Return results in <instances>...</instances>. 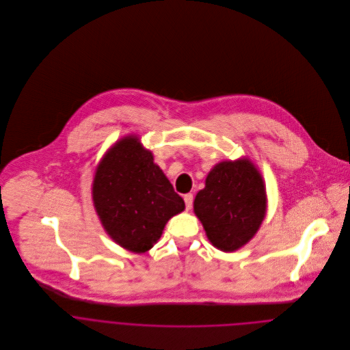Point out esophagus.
Segmentation results:
<instances>
[{
    "label": "esophagus",
    "instance_id": "obj_1",
    "mask_svg": "<svg viewBox=\"0 0 350 350\" xmlns=\"http://www.w3.org/2000/svg\"><path fill=\"white\" fill-rule=\"evenodd\" d=\"M184 202H185V207H187V210H189V208L192 207L193 195H192V193H187V195H184Z\"/></svg>",
    "mask_w": 350,
    "mask_h": 350
}]
</instances>
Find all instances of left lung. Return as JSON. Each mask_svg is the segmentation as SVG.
Listing matches in <instances>:
<instances>
[{"label": "left lung", "mask_w": 350, "mask_h": 350, "mask_svg": "<svg viewBox=\"0 0 350 350\" xmlns=\"http://www.w3.org/2000/svg\"><path fill=\"white\" fill-rule=\"evenodd\" d=\"M267 207L262 174L247 157L214 165L193 200L208 242L224 253L239 250L256 237Z\"/></svg>", "instance_id": "1"}]
</instances>
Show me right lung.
Instances as JSON below:
<instances>
[{"label":"right lung","instance_id":"add662e5","mask_svg":"<svg viewBox=\"0 0 350 350\" xmlns=\"http://www.w3.org/2000/svg\"><path fill=\"white\" fill-rule=\"evenodd\" d=\"M92 200L107 235L136 254L151 250L166 222L185 208L137 135L115 142L103 155L93 176Z\"/></svg>","mask_w":350,"mask_h":350}]
</instances>
